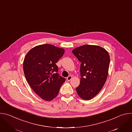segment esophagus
I'll list each match as a JSON object with an SVG mask.
<instances>
[{
    "label": "esophagus",
    "instance_id": "1",
    "mask_svg": "<svg viewBox=\"0 0 132 132\" xmlns=\"http://www.w3.org/2000/svg\"><path fill=\"white\" fill-rule=\"evenodd\" d=\"M72 79V76H69L68 77H67V81H69L70 80H71Z\"/></svg>",
    "mask_w": 132,
    "mask_h": 132
}]
</instances>
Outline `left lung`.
Here are the masks:
<instances>
[{
  "label": "left lung",
  "mask_w": 132,
  "mask_h": 132,
  "mask_svg": "<svg viewBox=\"0 0 132 132\" xmlns=\"http://www.w3.org/2000/svg\"><path fill=\"white\" fill-rule=\"evenodd\" d=\"M72 53L81 62L80 82L76 88L78 96L89 100L97 95L106 80L110 65V56L103 47L84 45Z\"/></svg>",
  "instance_id": "left-lung-1"
}]
</instances>
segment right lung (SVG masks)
I'll list each match as a JSON object with an SVG mask.
<instances>
[{
  "instance_id": "add662e5",
  "label": "right lung",
  "mask_w": 132,
  "mask_h": 132,
  "mask_svg": "<svg viewBox=\"0 0 132 132\" xmlns=\"http://www.w3.org/2000/svg\"><path fill=\"white\" fill-rule=\"evenodd\" d=\"M64 52L62 48L42 44L32 48L24 57L23 68L27 81L45 101L52 100L57 96L66 80L57 73L59 68L56 64Z\"/></svg>"
}]
</instances>
